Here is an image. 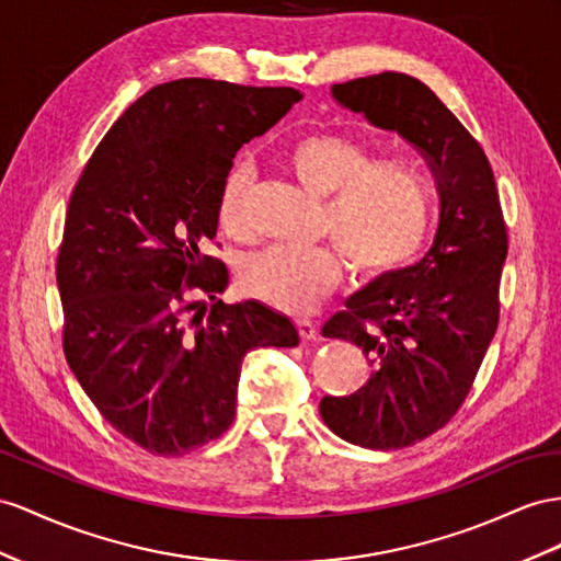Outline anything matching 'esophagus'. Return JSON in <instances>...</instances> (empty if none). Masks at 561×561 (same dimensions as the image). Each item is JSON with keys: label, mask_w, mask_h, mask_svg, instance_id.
I'll use <instances>...</instances> for the list:
<instances>
[{"label": "esophagus", "mask_w": 561, "mask_h": 561, "mask_svg": "<svg viewBox=\"0 0 561 561\" xmlns=\"http://www.w3.org/2000/svg\"><path fill=\"white\" fill-rule=\"evenodd\" d=\"M296 327H298L300 339H306V341L318 339V324H314L312 320H296Z\"/></svg>", "instance_id": "esophagus-1"}]
</instances>
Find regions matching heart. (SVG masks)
Here are the masks:
<instances>
[{
    "mask_svg": "<svg viewBox=\"0 0 561 561\" xmlns=\"http://www.w3.org/2000/svg\"><path fill=\"white\" fill-rule=\"evenodd\" d=\"M365 144L339 133H312L294 141L286 161L314 196H327L324 227L351 267L377 277L410 265L428 237L431 194L422 172L403 158L369 161ZM253 165L237 161L225 175L218 220L227 234L249 232ZM343 263L332 247L275 243L247 257L243 291L286 312L312 310L334 289Z\"/></svg>",
    "mask_w": 561,
    "mask_h": 561,
    "instance_id": "1",
    "label": "heart"
}]
</instances>
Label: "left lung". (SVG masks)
<instances>
[{
  "label": "left lung",
  "instance_id": "obj_1",
  "mask_svg": "<svg viewBox=\"0 0 561 561\" xmlns=\"http://www.w3.org/2000/svg\"><path fill=\"white\" fill-rule=\"evenodd\" d=\"M332 96L422 151L440 196L422 261L369 282L322 327L371 365L360 391L322 398L324 424L353 445L396 450L434 434L465 403L500 320L507 227L481 144L424 82L389 70L334 84Z\"/></svg>",
  "mask_w": 561,
  "mask_h": 561
}]
</instances>
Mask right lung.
Returning a JSON list of instances; mask_svg holds the SVG:
<instances>
[{"label": "right lung", "instance_id": "1", "mask_svg": "<svg viewBox=\"0 0 561 561\" xmlns=\"http://www.w3.org/2000/svg\"><path fill=\"white\" fill-rule=\"evenodd\" d=\"M300 94L182 78L156 84L113 123L70 194L56 284L64 353L102 417L144 450L184 455L234 422L243 355L298 346L294 322L215 299L227 267L204 255L237 151Z\"/></svg>", "mask_w": 561, "mask_h": 561}]
</instances>
